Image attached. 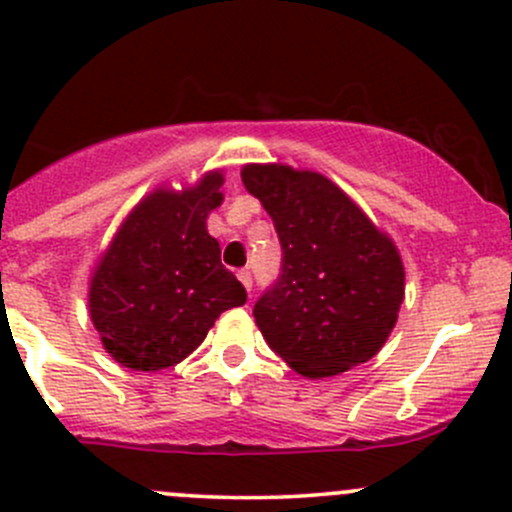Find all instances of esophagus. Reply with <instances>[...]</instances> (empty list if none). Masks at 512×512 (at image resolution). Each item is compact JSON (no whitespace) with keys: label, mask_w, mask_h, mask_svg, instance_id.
<instances>
[{"label":"esophagus","mask_w":512,"mask_h":512,"mask_svg":"<svg viewBox=\"0 0 512 512\" xmlns=\"http://www.w3.org/2000/svg\"><path fill=\"white\" fill-rule=\"evenodd\" d=\"M237 280H240L242 285H245L247 292H252V272L250 270H240V272H237Z\"/></svg>","instance_id":"obj_1"}]
</instances>
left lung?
I'll list each match as a JSON object with an SVG mask.
<instances>
[{
	"label": "left lung",
	"instance_id": "1",
	"mask_svg": "<svg viewBox=\"0 0 512 512\" xmlns=\"http://www.w3.org/2000/svg\"><path fill=\"white\" fill-rule=\"evenodd\" d=\"M242 183L270 213L282 245L280 277L252 309L272 352L309 379L369 361L404 302L394 242L312 170L247 165Z\"/></svg>",
	"mask_w": 512,
	"mask_h": 512
}]
</instances>
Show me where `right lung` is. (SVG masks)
<instances>
[{"mask_svg":"<svg viewBox=\"0 0 512 512\" xmlns=\"http://www.w3.org/2000/svg\"><path fill=\"white\" fill-rule=\"evenodd\" d=\"M223 175L195 188L156 190L133 210L98 262L89 307L103 347L136 371L175 366L200 347L215 319L247 302L208 235Z\"/></svg>","mask_w":512,"mask_h":512,"instance_id":"right-lung-1","label":"right lung"}]
</instances>
